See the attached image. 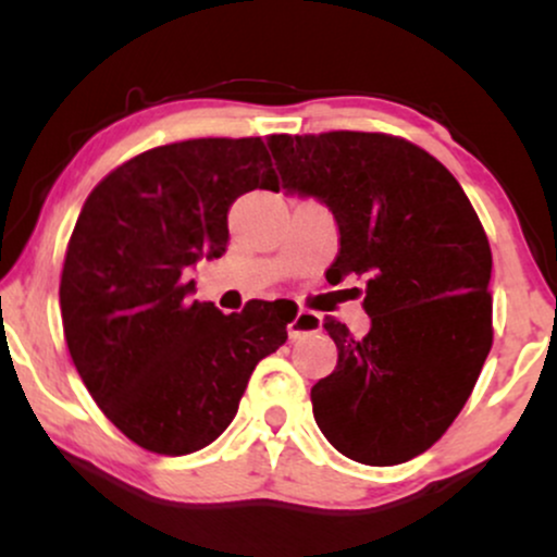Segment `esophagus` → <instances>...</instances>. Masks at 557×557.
I'll return each mask as SVG.
<instances>
[{
	"instance_id": "1",
	"label": "esophagus",
	"mask_w": 557,
	"mask_h": 557,
	"mask_svg": "<svg viewBox=\"0 0 557 557\" xmlns=\"http://www.w3.org/2000/svg\"><path fill=\"white\" fill-rule=\"evenodd\" d=\"M322 330V317L314 314V311H298L296 317L287 324V335L290 341H298L304 335H314V332Z\"/></svg>"
}]
</instances>
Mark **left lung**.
<instances>
[{"mask_svg":"<svg viewBox=\"0 0 557 557\" xmlns=\"http://www.w3.org/2000/svg\"><path fill=\"white\" fill-rule=\"evenodd\" d=\"M287 194L335 216L327 270L367 280L372 327L335 319V372L311 387L314 419L335 450L369 466L411 461L469 400L492 345V253L456 177L419 146L382 133L272 136Z\"/></svg>","mask_w":557,"mask_h":557,"instance_id":"obj_1","label":"left lung"}]
</instances>
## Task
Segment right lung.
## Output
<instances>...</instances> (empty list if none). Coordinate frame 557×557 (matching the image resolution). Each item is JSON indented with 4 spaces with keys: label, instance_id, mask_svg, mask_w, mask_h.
I'll return each mask as SVG.
<instances>
[{
    "label": "right lung",
    "instance_id": "right-lung-1",
    "mask_svg": "<svg viewBox=\"0 0 557 557\" xmlns=\"http://www.w3.org/2000/svg\"><path fill=\"white\" fill-rule=\"evenodd\" d=\"M277 190L261 138H194L133 157L83 203L65 253V341L96 406L127 440L162 456L214 443L257 363L287 341L296 311L194 300L190 270L225 253L227 212Z\"/></svg>",
    "mask_w": 557,
    "mask_h": 557
}]
</instances>
